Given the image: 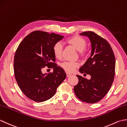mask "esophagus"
I'll list each match as a JSON object with an SVG mask.
<instances>
[{"label": "esophagus", "mask_w": 127, "mask_h": 127, "mask_svg": "<svg viewBox=\"0 0 127 127\" xmlns=\"http://www.w3.org/2000/svg\"><path fill=\"white\" fill-rule=\"evenodd\" d=\"M66 76H67V77H69V76H70L71 75V74L69 73V72H66Z\"/></svg>", "instance_id": "obj_1"}]
</instances>
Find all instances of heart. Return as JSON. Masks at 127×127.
Here are the masks:
<instances>
[{
	"mask_svg": "<svg viewBox=\"0 0 127 127\" xmlns=\"http://www.w3.org/2000/svg\"><path fill=\"white\" fill-rule=\"evenodd\" d=\"M66 42L79 51L80 56L83 57L86 55V50L85 47L87 45V42L84 38L80 36L75 35L67 39ZM53 52L56 58L61 59L62 58L63 53V45L60 42H56L53 45ZM78 65L79 64L77 63L74 62H64L61 65L64 70L70 72H73Z\"/></svg>",
	"mask_w": 127,
	"mask_h": 127,
	"instance_id": "obj_1",
	"label": "heart"
}]
</instances>
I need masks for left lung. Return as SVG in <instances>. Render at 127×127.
<instances>
[{
    "label": "left lung",
    "instance_id": "8db88e82",
    "mask_svg": "<svg viewBox=\"0 0 127 127\" xmlns=\"http://www.w3.org/2000/svg\"><path fill=\"white\" fill-rule=\"evenodd\" d=\"M81 35L89 37L92 50L90 57L81 67V73L91 75L90 80L77 75L79 83L74 87L76 96L88 103H95L108 92L114 81L115 57L114 52L106 40L93 32H83Z\"/></svg>",
    "mask_w": 127,
    "mask_h": 127
}]
</instances>
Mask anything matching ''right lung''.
<instances>
[{"label":"right lung","mask_w":127,"mask_h":127,"mask_svg":"<svg viewBox=\"0 0 127 127\" xmlns=\"http://www.w3.org/2000/svg\"><path fill=\"white\" fill-rule=\"evenodd\" d=\"M64 37L55 33L36 31L25 37L16 51L14 74L22 92L32 100L43 102L55 95L58 86L66 77L64 69L54 62L53 47ZM45 66L53 73L43 74Z\"/></svg>","instance_id":"1"}]
</instances>
